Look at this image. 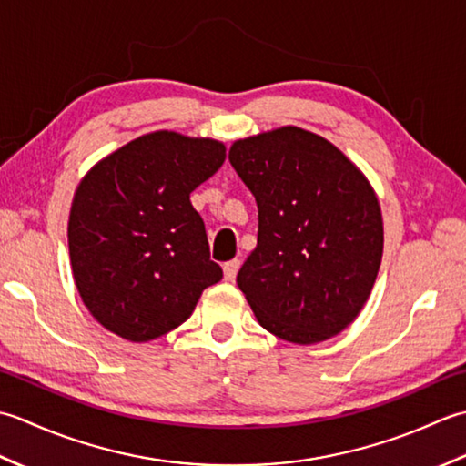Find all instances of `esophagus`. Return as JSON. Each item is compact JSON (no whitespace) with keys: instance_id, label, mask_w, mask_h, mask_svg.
<instances>
[{"instance_id":"34e87169","label":"esophagus","mask_w":466,"mask_h":466,"mask_svg":"<svg viewBox=\"0 0 466 466\" xmlns=\"http://www.w3.org/2000/svg\"><path fill=\"white\" fill-rule=\"evenodd\" d=\"M239 268H241V261H239V259H231V261H227V263L223 265L225 281H233V279H235V275H237V271H239Z\"/></svg>"}]
</instances>
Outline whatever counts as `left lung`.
Listing matches in <instances>:
<instances>
[{"instance_id":"1","label":"left lung","mask_w":466,"mask_h":466,"mask_svg":"<svg viewBox=\"0 0 466 466\" xmlns=\"http://www.w3.org/2000/svg\"><path fill=\"white\" fill-rule=\"evenodd\" d=\"M229 160L259 208L258 247L237 273L255 318L299 346L338 336L362 311L382 261V211L370 180L299 127L235 140Z\"/></svg>"}]
</instances>
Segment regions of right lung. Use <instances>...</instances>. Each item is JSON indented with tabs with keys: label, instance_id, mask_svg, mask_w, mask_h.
<instances>
[{
	"label": "right lung",
	"instance_id": "obj_1",
	"mask_svg": "<svg viewBox=\"0 0 466 466\" xmlns=\"http://www.w3.org/2000/svg\"><path fill=\"white\" fill-rule=\"evenodd\" d=\"M223 160L219 140L157 130L80 180L68 219L72 275L84 306L112 334L137 344L168 334L223 278L191 205Z\"/></svg>",
	"mask_w": 466,
	"mask_h": 466
}]
</instances>
